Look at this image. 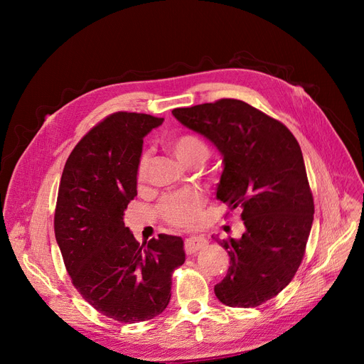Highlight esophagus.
Wrapping results in <instances>:
<instances>
[{"mask_svg": "<svg viewBox=\"0 0 364 364\" xmlns=\"http://www.w3.org/2000/svg\"><path fill=\"white\" fill-rule=\"evenodd\" d=\"M208 245V240L203 237H190L185 240V252L191 255V253H196L197 250L203 249Z\"/></svg>", "mask_w": 364, "mask_h": 364, "instance_id": "1", "label": "esophagus"}]
</instances>
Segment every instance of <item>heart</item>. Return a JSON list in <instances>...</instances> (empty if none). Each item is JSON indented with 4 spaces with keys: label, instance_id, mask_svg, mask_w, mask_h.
I'll return each mask as SVG.
<instances>
[{
    "label": "heart",
    "instance_id": "heart-1",
    "mask_svg": "<svg viewBox=\"0 0 364 364\" xmlns=\"http://www.w3.org/2000/svg\"><path fill=\"white\" fill-rule=\"evenodd\" d=\"M167 149L182 165L193 167L196 164H203L209 156V147L206 142L194 134H183L167 142ZM136 179L139 183L147 179V158L142 156ZM205 196L196 190L174 193L165 196L159 205V213L165 222L178 228H194L200 223L205 208Z\"/></svg>",
    "mask_w": 364,
    "mask_h": 364
}]
</instances>
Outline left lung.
<instances>
[{
  "instance_id": "left-lung-1",
  "label": "left lung",
  "mask_w": 364,
  "mask_h": 364,
  "mask_svg": "<svg viewBox=\"0 0 364 364\" xmlns=\"http://www.w3.org/2000/svg\"><path fill=\"white\" fill-rule=\"evenodd\" d=\"M174 118L222 153L217 199L241 209V238L218 240L230 266L214 291L228 306H258L299 269L314 214L304 156L291 132L253 106L222 98L173 109Z\"/></svg>"
}]
</instances>
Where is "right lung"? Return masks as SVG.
I'll return each mask as SVG.
<instances>
[{"label": "right lung", "instance_id": "right-lung-1", "mask_svg": "<svg viewBox=\"0 0 364 364\" xmlns=\"http://www.w3.org/2000/svg\"><path fill=\"white\" fill-rule=\"evenodd\" d=\"M164 118L106 117L77 142L59 185L54 234L73 285L97 311L121 323L156 317L171 297V274L185 262L181 237L139 245L123 215L136 196L142 138Z\"/></svg>", "mask_w": 364, "mask_h": 364}]
</instances>
